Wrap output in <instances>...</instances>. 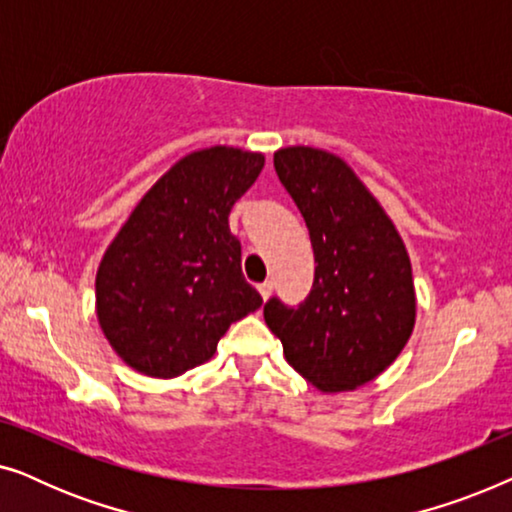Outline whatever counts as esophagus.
Returning <instances> with one entry per match:
<instances>
[{"label":"esophagus","instance_id":"34e87169","mask_svg":"<svg viewBox=\"0 0 512 512\" xmlns=\"http://www.w3.org/2000/svg\"><path fill=\"white\" fill-rule=\"evenodd\" d=\"M258 293H261V298H263V300H268V298H270V293H272V282H263V284H258Z\"/></svg>","mask_w":512,"mask_h":512}]
</instances>
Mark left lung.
Wrapping results in <instances>:
<instances>
[{
  "label": "left lung",
  "mask_w": 512,
  "mask_h": 512,
  "mask_svg": "<svg viewBox=\"0 0 512 512\" xmlns=\"http://www.w3.org/2000/svg\"><path fill=\"white\" fill-rule=\"evenodd\" d=\"M275 170L303 214L314 284L298 307L270 298L265 324L293 370L326 394L354 391L408 345L417 317L408 249L380 202L340 156L286 146Z\"/></svg>",
  "instance_id": "left-lung-1"
}]
</instances>
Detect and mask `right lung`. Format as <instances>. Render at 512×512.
I'll list each match as a JSON object with an SVG mask.
<instances>
[{
	"mask_svg": "<svg viewBox=\"0 0 512 512\" xmlns=\"http://www.w3.org/2000/svg\"><path fill=\"white\" fill-rule=\"evenodd\" d=\"M263 165V153L235 146L188 153L144 193L104 251L97 321L137 373L167 380L200 366L233 321L263 305L228 226Z\"/></svg>",
	"mask_w": 512,
	"mask_h": 512,
	"instance_id": "right-lung-1",
	"label": "right lung"
}]
</instances>
